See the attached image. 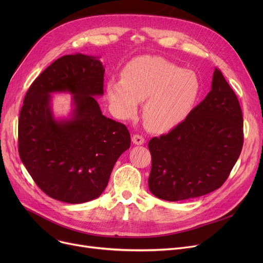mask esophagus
<instances>
[{"label":"esophagus","mask_w":263,"mask_h":263,"mask_svg":"<svg viewBox=\"0 0 263 263\" xmlns=\"http://www.w3.org/2000/svg\"><path fill=\"white\" fill-rule=\"evenodd\" d=\"M132 142L135 145H143L145 143V139L140 134H133L132 136Z\"/></svg>","instance_id":"34e87169"}]
</instances>
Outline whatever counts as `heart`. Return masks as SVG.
<instances>
[{"label":"heart","instance_id":"b5f03b06","mask_svg":"<svg viewBox=\"0 0 263 263\" xmlns=\"http://www.w3.org/2000/svg\"><path fill=\"white\" fill-rule=\"evenodd\" d=\"M200 91L197 76L159 57H139L122 71V80H109L106 95L121 119L136 115L145 101L144 118L156 132L168 131L185 119Z\"/></svg>","mask_w":263,"mask_h":263}]
</instances>
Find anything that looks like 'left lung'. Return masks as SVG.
I'll return each mask as SVG.
<instances>
[{"label":"left lung","instance_id":"obj_1","mask_svg":"<svg viewBox=\"0 0 263 263\" xmlns=\"http://www.w3.org/2000/svg\"><path fill=\"white\" fill-rule=\"evenodd\" d=\"M242 147L239 100L215 68L205 98L171 132L149 141V190L167 201L208 194L226 181Z\"/></svg>","mask_w":263,"mask_h":263}]
</instances>
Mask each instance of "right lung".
I'll return each instance as SVG.
<instances>
[{
    "label": "right lung",
    "instance_id": "add662e5",
    "mask_svg": "<svg viewBox=\"0 0 263 263\" xmlns=\"http://www.w3.org/2000/svg\"><path fill=\"white\" fill-rule=\"evenodd\" d=\"M99 58L65 55L39 74L20 110L19 156L35 183L54 199L82 203L98 198L118 158L129 149L124 124L102 115L95 97L103 95ZM73 95L68 119L53 117L50 95Z\"/></svg>",
    "mask_w": 263,
    "mask_h": 263
}]
</instances>
